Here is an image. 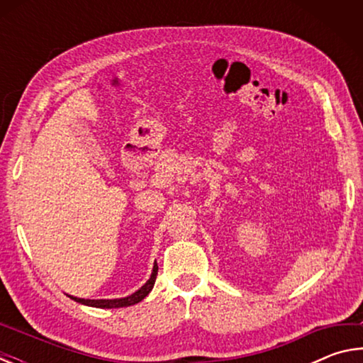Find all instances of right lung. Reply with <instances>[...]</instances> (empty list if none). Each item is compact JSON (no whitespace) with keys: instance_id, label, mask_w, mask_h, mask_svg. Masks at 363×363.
I'll return each instance as SVG.
<instances>
[{"instance_id":"1","label":"right lung","mask_w":363,"mask_h":363,"mask_svg":"<svg viewBox=\"0 0 363 363\" xmlns=\"http://www.w3.org/2000/svg\"><path fill=\"white\" fill-rule=\"evenodd\" d=\"M157 274H158V266H157V262H155V266H153V270H152V275H150V279L147 280V284L144 286H140L136 293L131 294V296H126V298H120V299H83V298H75V296H70V298L73 301H77V303H79V304L101 307V309H113V307H128V306H133V304L140 303V301H143L147 296V294L150 293L153 285H155Z\"/></svg>"}]
</instances>
